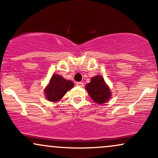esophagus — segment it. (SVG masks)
Here are the masks:
<instances>
[{"mask_svg": "<svg viewBox=\"0 0 158 158\" xmlns=\"http://www.w3.org/2000/svg\"><path fill=\"white\" fill-rule=\"evenodd\" d=\"M77 85L79 87H81V88H83L84 87V83L81 82V81H78V82H77Z\"/></svg>", "mask_w": 158, "mask_h": 158, "instance_id": "obj_1", "label": "esophagus"}]
</instances>
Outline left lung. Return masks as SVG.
<instances>
[{"label":"left lung","mask_w":158,"mask_h":158,"mask_svg":"<svg viewBox=\"0 0 158 158\" xmlns=\"http://www.w3.org/2000/svg\"><path fill=\"white\" fill-rule=\"evenodd\" d=\"M86 90L95 102L102 104L110 97V89L105 83L104 79L100 76H96L87 84Z\"/></svg>","instance_id":"obj_1"}]
</instances>
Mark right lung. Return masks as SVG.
I'll return each instance as SVG.
<instances>
[{
  "instance_id": "obj_1",
  "label": "right lung",
  "mask_w": 158,
  "mask_h": 158,
  "mask_svg": "<svg viewBox=\"0 0 158 158\" xmlns=\"http://www.w3.org/2000/svg\"><path fill=\"white\" fill-rule=\"evenodd\" d=\"M73 87L71 81L66 80L64 78L54 74L50 79L48 86L45 89L47 99L51 102H57L64 96V94Z\"/></svg>"
}]
</instances>
